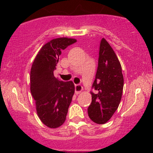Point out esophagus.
Returning <instances> with one entry per match:
<instances>
[{"instance_id": "34e87169", "label": "esophagus", "mask_w": 153, "mask_h": 153, "mask_svg": "<svg viewBox=\"0 0 153 153\" xmlns=\"http://www.w3.org/2000/svg\"><path fill=\"white\" fill-rule=\"evenodd\" d=\"M75 93L76 94L81 93V92L83 91V86L81 85H80V84H75Z\"/></svg>"}]
</instances>
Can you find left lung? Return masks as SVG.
<instances>
[{
    "label": "left lung",
    "instance_id": "1",
    "mask_svg": "<svg viewBox=\"0 0 153 153\" xmlns=\"http://www.w3.org/2000/svg\"><path fill=\"white\" fill-rule=\"evenodd\" d=\"M91 92L92 103L88 115L98 124L107 122L119 106L124 88V77L116 54L105 38L100 44L98 66Z\"/></svg>",
    "mask_w": 153,
    "mask_h": 153
}]
</instances>
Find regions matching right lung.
<instances>
[{
  "label": "right lung",
  "mask_w": 153,
  "mask_h": 153,
  "mask_svg": "<svg viewBox=\"0 0 153 153\" xmlns=\"http://www.w3.org/2000/svg\"><path fill=\"white\" fill-rule=\"evenodd\" d=\"M76 41L64 37L51 40L40 49L31 68L30 91L37 114L49 128H58L64 124L75 92L72 81H59L53 72L61 51Z\"/></svg>",
  "instance_id": "right-lung-1"
}]
</instances>
